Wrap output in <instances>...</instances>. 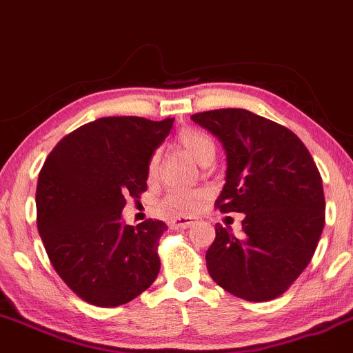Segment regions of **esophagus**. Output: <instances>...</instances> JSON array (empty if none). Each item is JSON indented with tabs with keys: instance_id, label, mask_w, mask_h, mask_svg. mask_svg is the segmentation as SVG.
<instances>
[{
	"instance_id": "obj_1",
	"label": "esophagus",
	"mask_w": 353,
	"mask_h": 353,
	"mask_svg": "<svg viewBox=\"0 0 353 353\" xmlns=\"http://www.w3.org/2000/svg\"><path fill=\"white\" fill-rule=\"evenodd\" d=\"M169 223H171L172 228H189L190 225L194 223V220L190 217H176V219H172Z\"/></svg>"
}]
</instances>
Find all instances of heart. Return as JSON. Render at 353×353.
<instances>
[{
	"instance_id": "1",
	"label": "heart",
	"mask_w": 353,
	"mask_h": 353,
	"mask_svg": "<svg viewBox=\"0 0 353 353\" xmlns=\"http://www.w3.org/2000/svg\"><path fill=\"white\" fill-rule=\"evenodd\" d=\"M177 146L182 151H185L190 158H194L199 164L205 165L212 163L215 156L214 141L202 131L197 130H184L177 136ZM159 172V154H154L150 161V168H148V176L150 179H154ZM205 192L203 190H174L161 203L163 210L168 214L174 215H189L197 212L205 202Z\"/></svg>"
}]
</instances>
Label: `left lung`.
Instances as JSON below:
<instances>
[{"label": "left lung", "mask_w": 353, "mask_h": 353, "mask_svg": "<svg viewBox=\"0 0 353 353\" xmlns=\"http://www.w3.org/2000/svg\"><path fill=\"white\" fill-rule=\"evenodd\" d=\"M227 156L220 212H240L243 235L215 225L207 270L236 298L281 296L311 261L325 222L321 174L304 143L278 123L243 108L192 114Z\"/></svg>", "instance_id": "obj_1"}]
</instances>
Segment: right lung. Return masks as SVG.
Listing matches in <instances>:
<instances>
[{
	"label": "right lung",
	"instance_id": "add662e5",
	"mask_svg": "<svg viewBox=\"0 0 353 353\" xmlns=\"http://www.w3.org/2000/svg\"><path fill=\"white\" fill-rule=\"evenodd\" d=\"M174 118L107 117L80 126L49 152L37 179V230L54 270L79 298L117 307L158 278L168 225L123 222L126 199L148 189V168Z\"/></svg>",
	"mask_w": 353,
	"mask_h": 353
}]
</instances>
